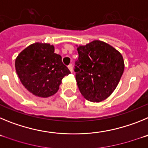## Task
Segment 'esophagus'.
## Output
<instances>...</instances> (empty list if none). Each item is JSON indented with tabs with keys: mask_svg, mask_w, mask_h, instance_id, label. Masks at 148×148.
I'll return each mask as SVG.
<instances>
[{
	"mask_svg": "<svg viewBox=\"0 0 148 148\" xmlns=\"http://www.w3.org/2000/svg\"><path fill=\"white\" fill-rule=\"evenodd\" d=\"M68 69L70 70V71L71 72V73H73V65L72 64H70L69 66H68Z\"/></svg>",
	"mask_w": 148,
	"mask_h": 148,
	"instance_id": "34e87169",
	"label": "esophagus"
}]
</instances>
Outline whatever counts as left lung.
Instances as JSON below:
<instances>
[{
	"label": "left lung",
	"instance_id": "obj_1",
	"mask_svg": "<svg viewBox=\"0 0 148 148\" xmlns=\"http://www.w3.org/2000/svg\"><path fill=\"white\" fill-rule=\"evenodd\" d=\"M75 80L84 98L92 102L108 99L116 88L125 69L121 53L109 44L94 40L76 45Z\"/></svg>",
	"mask_w": 148,
	"mask_h": 148
}]
</instances>
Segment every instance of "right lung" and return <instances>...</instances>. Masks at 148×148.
<instances>
[{"label": "right lung", "mask_w": 148, "mask_h": 148, "mask_svg": "<svg viewBox=\"0 0 148 148\" xmlns=\"http://www.w3.org/2000/svg\"><path fill=\"white\" fill-rule=\"evenodd\" d=\"M47 43L36 42L22 50L15 58L16 73L25 88L35 96L47 98L59 90L61 80L70 73L61 56Z\"/></svg>", "instance_id": "1"}]
</instances>
